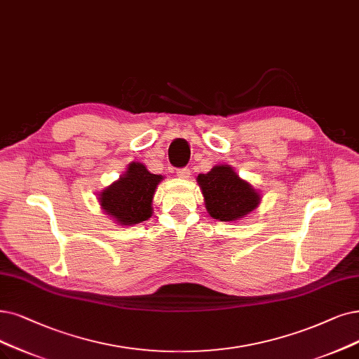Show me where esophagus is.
Returning <instances> with one entry per match:
<instances>
[{"label": "esophagus", "instance_id": "esophagus-1", "mask_svg": "<svg viewBox=\"0 0 359 359\" xmlns=\"http://www.w3.org/2000/svg\"><path fill=\"white\" fill-rule=\"evenodd\" d=\"M177 175H178V178L187 180L191 175V170L189 168H181V169H177Z\"/></svg>", "mask_w": 359, "mask_h": 359}]
</instances>
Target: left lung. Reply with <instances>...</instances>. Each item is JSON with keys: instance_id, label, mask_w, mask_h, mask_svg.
<instances>
[{"instance_id": "8db88e82", "label": "left lung", "mask_w": 359, "mask_h": 359, "mask_svg": "<svg viewBox=\"0 0 359 359\" xmlns=\"http://www.w3.org/2000/svg\"><path fill=\"white\" fill-rule=\"evenodd\" d=\"M197 182L205 197L206 210L213 219L238 221L261 203V194L229 165L213 166L208 174H198Z\"/></svg>"}]
</instances>
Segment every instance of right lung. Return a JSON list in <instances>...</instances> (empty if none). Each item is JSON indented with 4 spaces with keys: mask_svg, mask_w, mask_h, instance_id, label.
Returning a JSON list of instances; mask_svg holds the SVG:
<instances>
[{
    "mask_svg": "<svg viewBox=\"0 0 359 359\" xmlns=\"http://www.w3.org/2000/svg\"><path fill=\"white\" fill-rule=\"evenodd\" d=\"M162 180L142 163L133 162L118 181L98 194V202L119 225L140 224L151 217L153 196Z\"/></svg>",
    "mask_w": 359,
    "mask_h": 359,
    "instance_id": "1",
    "label": "right lung"
}]
</instances>
